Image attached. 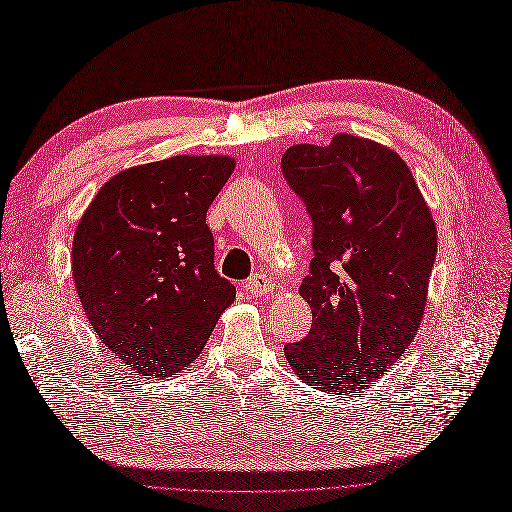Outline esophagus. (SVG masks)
I'll list each match as a JSON object with an SVG mask.
<instances>
[{
  "instance_id": "obj_1",
  "label": "esophagus",
  "mask_w": 512,
  "mask_h": 512,
  "mask_svg": "<svg viewBox=\"0 0 512 512\" xmlns=\"http://www.w3.org/2000/svg\"><path fill=\"white\" fill-rule=\"evenodd\" d=\"M245 288H248L254 296H264V294H269V292L273 290V281H271L269 275L254 273V275L248 279V284H245Z\"/></svg>"
}]
</instances>
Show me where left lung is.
I'll list each match as a JSON object with an SVG mask.
<instances>
[{
	"instance_id": "left-lung-1",
	"label": "left lung",
	"mask_w": 512,
	"mask_h": 512,
	"mask_svg": "<svg viewBox=\"0 0 512 512\" xmlns=\"http://www.w3.org/2000/svg\"><path fill=\"white\" fill-rule=\"evenodd\" d=\"M281 171L313 220V258L298 290L313 322L284 347L286 358L317 390L356 394L419 330L438 248L432 211L407 163L358 135L290 146Z\"/></svg>"
}]
</instances>
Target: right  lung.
Segmentation results:
<instances>
[{"label":"right lung","instance_id":"right-lung-1","mask_svg":"<svg viewBox=\"0 0 512 512\" xmlns=\"http://www.w3.org/2000/svg\"><path fill=\"white\" fill-rule=\"evenodd\" d=\"M233 156H171L116 173L86 207L72 275L103 345L142 377L195 362L235 286L214 269L205 216Z\"/></svg>","mask_w":512,"mask_h":512}]
</instances>
